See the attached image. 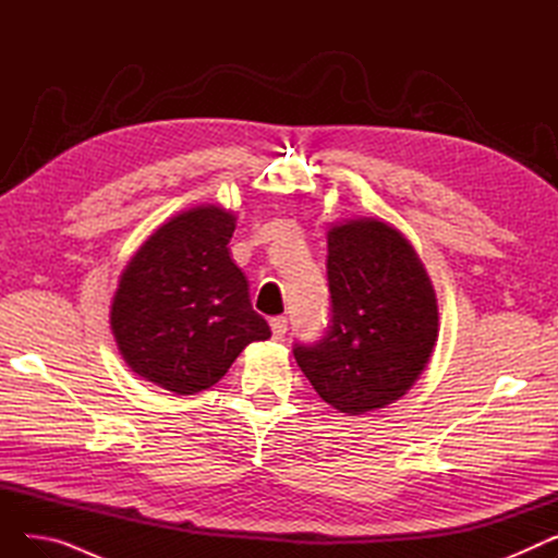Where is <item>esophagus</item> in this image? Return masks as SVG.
<instances>
[{"label":"esophagus","mask_w":558,"mask_h":558,"mask_svg":"<svg viewBox=\"0 0 558 558\" xmlns=\"http://www.w3.org/2000/svg\"><path fill=\"white\" fill-rule=\"evenodd\" d=\"M269 326H271L274 339H282L284 332H287V318H284V316H274V318L269 320Z\"/></svg>","instance_id":"esophagus-1"}]
</instances>
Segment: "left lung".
<instances>
[{"label": "left lung", "instance_id": "1", "mask_svg": "<svg viewBox=\"0 0 558 558\" xmlns=\"http://www.w3.org/2000/svg\"><path fill=\"white\" fill-rule=\"evenodd\" d=\"M332 326L294 357L316 393L345 416L400 400L423 375L438 341V303L404 234L375 217L328 230Z\"/></svg>", "mask_w": 558, "mask_h": 558}]
</instances>
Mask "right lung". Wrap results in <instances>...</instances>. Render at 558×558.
Masks as SVG:
<instances>
[{
	"label": "right lung",
	"instance_id": "obj_1",
	"mask_svg": "<svg viewBox=\"0 0 558 558\" xmlns=\"http://www.w3.org/2000/svg\"><path fill=\"white\" fill-rule=\"evenodd\" d=\"M230 210L196 205L158 226L131 255L110 303L126 366L175 396L210 389L253 341L271 337L230 257Z\"/></svg>",
	"mask_w": 558,
	"mask_h": 558
}]
</instances>
